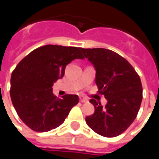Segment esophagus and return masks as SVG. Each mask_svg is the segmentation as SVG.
<instances>
[{"label": "esophagus", "mask_w": 159, "mask_h": 159, "mask_svg": "<svg viewBox=\"0 0 159 159\" xmlns=\"http://www.w3.org/2000/svg\"><path fill=\"white\" fill-rule=\"evenodd\" d=\"M80 99V102H82V103H85V102H88V100L85 99L83 96H80L79 97Z\"/></svg>", "instance_id": "esophagus-1"}]
</instances>
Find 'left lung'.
<instances>
[{"instance_id": "8db88e82", "label": "left lung", "mask_w": 159, "mask_h": 159, "mask_svg": "<svg viewBox=\"0 0 159 159\" xmlns=\"http://www.w3.org/2000/svg\"><path fill=\"white\" fill-rule=\"evenodd\" d=\"M96 70L99 93L107 100L106 107L90 100L94 112L86 117L87 124L95 133L116 137L132 124L142 100V86L133 66L117 52L106 48H81Z\"/></svg>"}]
</instances>
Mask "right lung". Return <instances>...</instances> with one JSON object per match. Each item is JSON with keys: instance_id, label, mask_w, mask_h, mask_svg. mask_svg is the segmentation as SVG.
I'll return each mask as SVG.
<instances>
[{"instance_id": "1", "label": "right lung", "mask_w": 159, "mask_h": 159, "mask_svg": "<svg viewBox=\"0 0 159 159\" xmlns=\"http://www.w3.org/2000/svg\"><path fill=\"white\" fill-rule=\"evenodd\" d=\"M80 50L76 47L42 46L25 56L12 71L11 100L20 119L30 129L36 132L55 129L78 103L76 94L57 98L52 87L64 76L69 63L83 59Z\"/></svg>"}]
</instances>
